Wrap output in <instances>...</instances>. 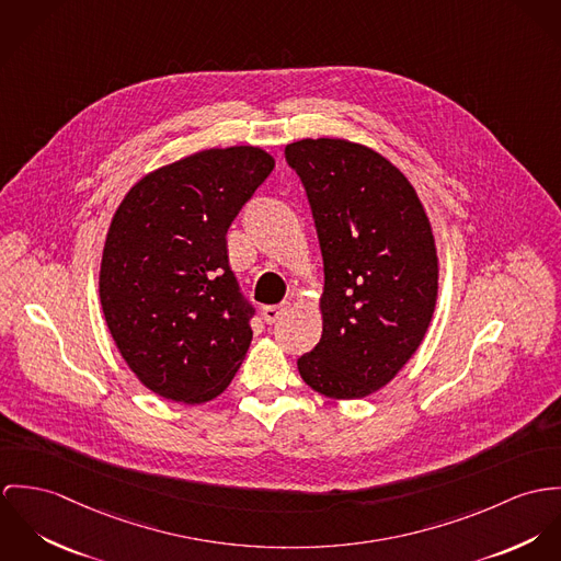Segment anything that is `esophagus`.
Listing matches in <instances>:
<instances>
[{
    "instance_id": "34e87169",
    "label": "esophagus",
    "mask_w": 561,
    "mask_h": 561,
    "mask_svg": "<svg viewBox=\"0 0 561 561\" xmlns=\"http://www.w3.org/2000/svg\"><path fill=\"white\" fill-rule=\"evenodd\" d=\"M288 310V304H279V306H264L262 308V318L266 324H273L284 311Z\"/></svg>"
}]
</instances>
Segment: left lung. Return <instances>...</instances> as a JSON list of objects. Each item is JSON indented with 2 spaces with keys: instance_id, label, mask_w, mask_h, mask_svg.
Here are the masks:
<instances>
[{
  "instance_id": "8db88e82",
  "label": "left lung",
  "mask_w": 561,
  "mask_h": 561,
  "mask_svg": "<svg viewBox=\"0 0 561 561\" xmlns=\"http://www.w3.org/2000/svg\"><path fill=\"white\" fill-rule=\"evenodd\" d=\"M286 161L308 193L324 262L322 337L297 366L329 398H364L411 359L431 324V221L404 174L366 146L301 139Z\"/></svg>"
}]
</instances>
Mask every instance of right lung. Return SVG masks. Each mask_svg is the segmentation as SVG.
Here are the masks:
<instances>
[{"instance_id":"add662e5","label":"right lung","mask_w":561,"mask_h":561,"mask_svg":"<svg viewBox=\"0 0 561 561\" xmlns=\"http://www.w3.org/2000/svg\"><path fill=\"white\" fill-rule=\"evenodd\" d=\"M273 165L251 146L204 150L141 179L114 215L103 313L128 368L168 400H213L248 355L255 308L226 234Z\"/></svg>"}]
</instances>
